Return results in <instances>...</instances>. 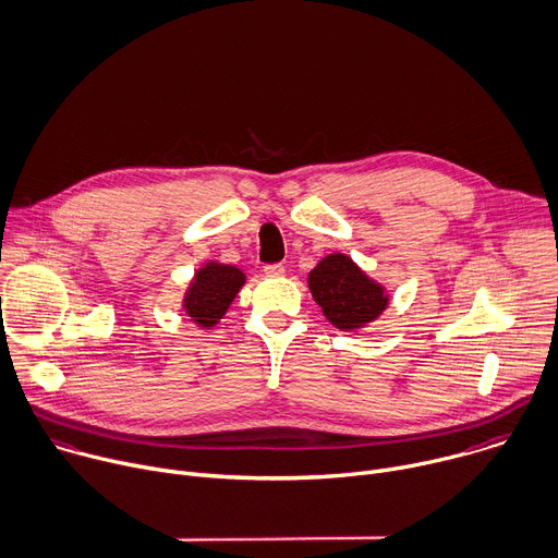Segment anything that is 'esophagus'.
<instances>
[{
	"label": "esophagus",
	"instance_id": "obj_1",
	"mask_svg": "<svg viewBox=\"0 0 558 558\" xmlns=\"http://www.w3.org/2000/svg\"><path fill=\"white\" fill-rule=\"evenodd\" d=\"M264 275L266 277H283L286 275V268L281 266V264H268V266H264Z\"/></svg>",
	"mask_w": 558,
	"mask_h": 558
}]
</instances>
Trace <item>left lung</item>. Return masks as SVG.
<instances>
[{"label":"left lung","mask_w":558,"mask_h":558,"mask_svg":"<svg viewBox=\"0 0 558 558\" xmlns=\"http://www.w3.org/2000/svg\"><path fill=\"white\" fill-rule=\"evenodd\" d=\"M323 316L341 331H363L389 307V292L345 253L325 255L307 275Z\"/></svg>","instance_id":"1"}]
</instances>
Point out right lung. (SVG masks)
<instances>
[{"label":"right lung","mask_w":558,"mask_h":558,"mask_svg":"<svg viewBox=\"0 0 558 558\" xmlns=\"http://www.w3.org/2000/svg\"><path fill=\"white\" fill-rule=\"evenodd\" d=\"M246 283V272L215 259L204 262L182 296V312L202 329H213L227 316L231 303Z\"/></svg>","instance_id":"right-lung-1"}]
</instances>
